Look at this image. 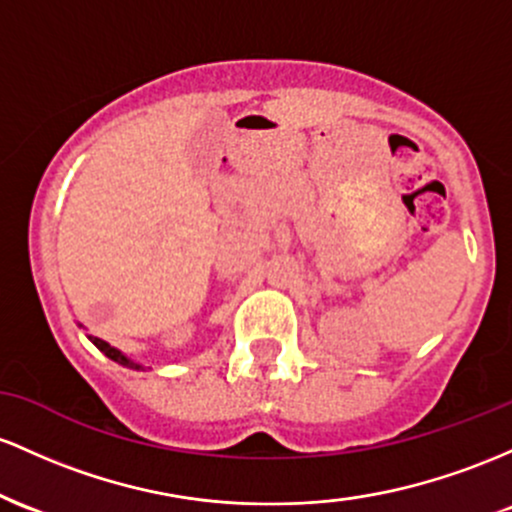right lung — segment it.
Masks as SVG:
<instances>
[{
	"label": "right lung",
	"mask_w": 512,
	"mask_h": 512,
	"mask_svg": "<svg viewBox=\"0 0 512 512\" xmlns=\"http://www.w3.org/2000/svg\"><path fill=\"white\" fill-rule=\"evenodd\" d=\"M79 326H82V324H79ZM86 338H89V341L94 343V346L99 348L101 353L106 355V358H111L113 363H118V365H123V367H130V370H145V365H140V363H135V360H130L128 355L120 353L118 348H113L111 343H106V341H103V338H99V336H91V333H89V336H86Z\"/></svg>",
	"instance_id": "1"
}]
</instances>
